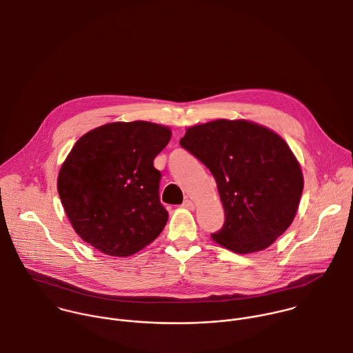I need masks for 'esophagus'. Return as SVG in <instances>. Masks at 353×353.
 <instances>
[{
  "label": "esophagus",
  "mask_w": 353,
  "mask_h": 353,
  "mask_svg": "<svg viewBox=\"0 0 353 353\" xmlns=\"http://www.w3.org/2000/svg\"><path fill=\"white\" fill-rule=\"evenodd\" d=\"M182 207L183 208H188V210H194V203L192 201V200H189V199H186L185 201H183V204H182Z\"/></svg>",
  "instance_id": "esophagus-1"
}]
</instances>
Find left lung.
Returning a JSON list of instances; mask_svg holds the SVG:
<instances>
[{
	"label": "left lung",
	"instance_id": "left-lung-1",
	"mask_svg": "<svg viewBox=\"0 0 353 353\" xmlns=\"http://www.w3.org/2000/svg\"><path fill=\"white\" fill-rule=\"evenodd\" d=\"M214 175L225 210L219 245L250 254L268 248L292 223L303 176L285 141L248 120L219 119L189 127L179 141Z\"/></svg>",
	"mask_w": 353,
	"mask_h": 353
}]
</instances>
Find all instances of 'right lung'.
<instances>
[{
  "instance_id": "obj_1",
  "label": "right lung",
  "mask_w": 353,
  "mask_h": 353,
  "mask_svg": "<svg viewBox=\"0 0 353 353\" xmlns=\"http://www.w3.org/2000/svg\"><path fill=\"white\" fill-rule=\"evenodd\" d=\"M171 130L149 121H117L83 135L58 175V192L76 233L112 256H130L163 232L168 212L159 199L154 157Z\"/></svg>"
}]
</instances>
